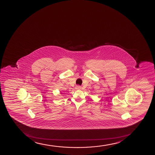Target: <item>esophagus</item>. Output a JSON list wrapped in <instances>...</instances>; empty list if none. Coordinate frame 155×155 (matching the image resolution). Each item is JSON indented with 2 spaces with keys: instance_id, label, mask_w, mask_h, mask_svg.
Wrapping results in <instances>:
<instances>
[{
  "instance_id": "obj_1",
  "label": "esophagus",
  "mask_w": 155,
  "mask_h": 155,
  "mask_svg": "<svg viewBox=\"0 0 155 155\" xmlns=\"http://www.w3.org/2000/svg\"><path fill=\"white\" fill-rule=\"evenodd\" d=\"M76 88L77 89H79V88H80V87H79V86H76Z\"/></svg>"
}]
</instances>
